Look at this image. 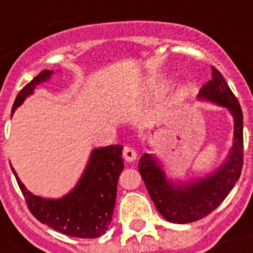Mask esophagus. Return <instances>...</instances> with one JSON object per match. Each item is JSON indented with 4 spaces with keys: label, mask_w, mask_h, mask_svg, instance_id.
Listing matches in <instances>:
<instances>
[{
    "label": "esophagus",
    "mask_w": 253,
    "mask_h": 253,
    "mask_svg": "<svg viewBox=\"0 0 253 253\" xmlns=\"http://www.w3.org/2000/svg\"><path fill=\"white\" fill-rule=\"evenodd\" d=\"M136 151L130 146H125L123 147V159L126 160V162L131 163L134 162L135 159H136Z\"/></svg>",
    "instance_id": "obj_1"
}]
</instances>
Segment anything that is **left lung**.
Segmentation results:
<instances>
[{
    "label": "left lung",
    "mask_w": 253,
    "mask_h": 253,
    "mask_svg": "<svg viewBox=\"0 0 253 253\" xmlns=\"http://www.w3.org/2000/svg\"><path fill=\"white\" fill-rule=\"evenodd\" d=\"M211 80L200 90V98L227 107L234 117V144L223 166L210 176L190 184H172L154 156L144 154L139 172L158 211L170 223H192L212 212L239 180L243 168V111L222 73L211 67Z\"/></svg>",
    "instance_id": "left-lung-1"
}]
</instances>
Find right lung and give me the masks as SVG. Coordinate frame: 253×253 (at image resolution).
Segmentation results:
<instances>
[{"label":"right lung","instance_id":"right-lung-1","mask_svg":"<svg viewBox=\"0 0 253 253\" xmlns=\"http://www.w3.org/2000/svg\"><path fill=\"white\" fill-rule=\"evenodd\" d=\"M51 73L52 71L45 69L22 87L11 111L14 113L38 84L48 80ZM122 148L117 144L93 151L80 182L60 200H44L31 194L13 169L30 212L39 222L68 236L91 239L105 234L114 211L118 177L123 170Z\"/></svg>","mask_w":253,"mask_h":253}]
</instances>
